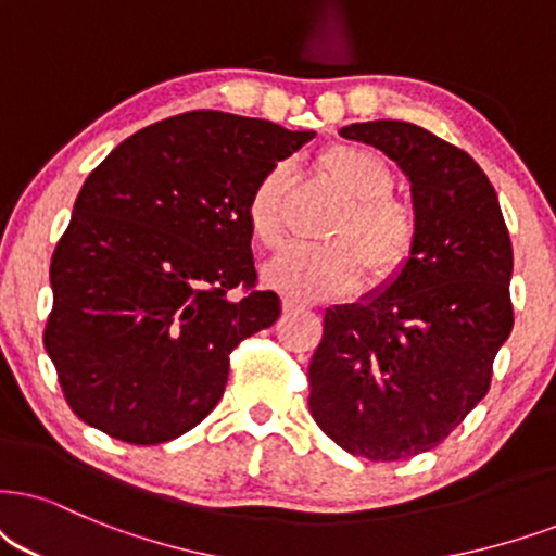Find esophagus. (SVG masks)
<instances>
[{"mask_svg": "<svg viewBox=\"0 0 556 556\" xmlns=\"http://www.w3.org/2000/svg\"><path fill=\"white\" fill-rule=\"evenodd\" d=\"M282 307H285V313L313 311V302H305V300H294V298H285V300H282Z\"/></svg>", "mask_w": 556, "mask_h": 556, "instance_id": "esophagus-1", "label": "esophagus"}]
</instances>
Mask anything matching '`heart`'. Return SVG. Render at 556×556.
<instances>
[{"label": "heart", "instance_id": "b5f03b06", "mask_svg": "<svg viewBox=\"0 0 556 556\" xmlns=\"http://www.w3.org/2000/svg\"><path fill=\"white\" fill-rule=\"evenodd\" d=\"M318 168L349 197V205L320 245H290L264 269L274 290L294 300H323L356 290L369 271L371 285L390 282L413 256L418 215L390 194L392 172L382 156L356 143H336L318 153ZM282 166L264 172L245 202L251 238L266 251L285 243Z\"/></svg>", "mask_w": 556, "mask_h": 556}]
</instances>
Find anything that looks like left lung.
Wrapping results in <instances>:
<instances>
[{
	"label": "left lung",
	"mask_w": 556,
	"mask_h": 556,
	"mask_svg": "<svg viewBox=\"0 0 556 556\" xmlns=\"http://www.w3.org/2000/svg\"><path fill=\"white\" fill-rule=\"evenodd\" d=\"M341 136L403 168L418 243L388 287L326 311L307 403L349 454L407 459L439 446L488 395L513 328V245L467 151L403 121L354 123Z\"/></svg>",
	"instance_id": "8db88e82"
}]
</instances>
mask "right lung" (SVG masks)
I'll return each mask as SVG.
<instances>
[{
	"instance_id": "1",
	"label": "right lung",
	"mask_w": 556,
	"mask_h": 556,
	"mask_svg": "<svg viewBox=\"0 0 556 556\" xmlns=\"http://www.w3.org/2000/svg\"><path fill=\"white\" fill-rule=\"evenodd\" d=\"M313 136L194 110L138 130L89 174L53 251L43 330L84 424L151 446L217 405L230 351L282 313L256 290L245 202Z\"/></svg>"
}]
</instances>
